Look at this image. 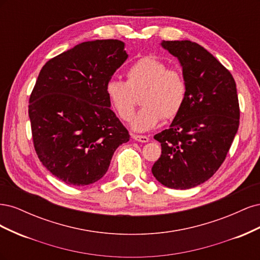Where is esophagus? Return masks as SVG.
Returning a JSON list of instances; mask_svg holds the SVG:
<instances>
[{"label": "esophagus", "mask_w": 260, "mask_h": 260, "mask_svg": "<svg viewBox=\"0 0 260 260\" xmlns=\"http://www.w3.org/2000/svg\"><path fill=\"white\" fill-rule=\"evenodd\" d=\"M132 138L135 139L138 142H142V143H147L148 142V138L146 136H138V135H132Z\"/></svg>", "instance_id": "1"}]
</instances>
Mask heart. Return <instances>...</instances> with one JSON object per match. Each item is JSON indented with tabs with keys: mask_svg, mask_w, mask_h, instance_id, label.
<instances>
[{
	"mask_svg": "<svg viewBox=\"0 0 260 260\" xmlns=\"http://www.w3.org/2000/svg\"><path fill=\"white\" fill-rule=\"evenodd\" d=\"M105 91L114 111L124 121L133 117L134 95L140 94L144 107L133 117L131 128L145 132L155 128L161 118L170 119L180 112L186 98V83L179 70L168 69L154 56H143L128 68L125 82L109 80Z\"/></svg>",
	"mask_w": 260,
	"mask_h": 260,
	"instance_id": "b5f03b06",
	"label": "heart"
}]
</instances>
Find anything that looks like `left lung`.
<instances>
[{"instance_id": "obj_1", "label": "left lung", "mask_w": 260, "mask_h": 260, "mask_svg": "<svg viewBox=\"0 0 260 260\" xmlns=\"http://www.w3.org/2000/svg\"><path fill=\"white\" fill-rule=\"evenodd\" d=\"M161 46L179 59L186 98L170 127L154 137L161 155L152 172L162 185L186 190L214 176L225 159L240 124L237 84L200 44L162 41Z\"/></svg>"}]
</instances>
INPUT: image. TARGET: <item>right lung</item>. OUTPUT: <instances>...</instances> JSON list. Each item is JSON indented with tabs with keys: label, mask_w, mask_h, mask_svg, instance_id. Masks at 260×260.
Wrapping results in <instances>:
<instances>
[{
	"label": "right lung",
	"mask_w": 260,
	"mask_h": 260,
	"mask_svg": "<svg viewBox=\"0 0 260 260\" xmlns=\"http://www.w3.org/2000/svg\"><path fill=\"white\" fill-rule=\"evenodd\" d=\"M128 54L119 40L82 42L42 67L29 99L36 153L70 185L96 182L128 130L112 111L105 86Z\"/></svg>",
	"instance_id": "1"
}]
</instances>
